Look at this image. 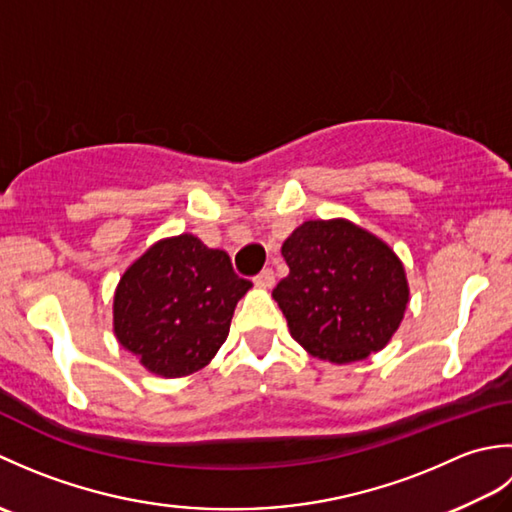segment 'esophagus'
<instances>
[{
	"mask_svg": "<svg viewBox=\"0 0 512 512\" xmlns=\"http://www.w3.org/2000/svg\"><path fill=\"white\" fill-rule=\"evenodd\" d=\"M255 284L259 286V288H264V290H268V288H273L275 286V273L270 268H264L262 273H259L257 277H255Z\"/></svg>",
	"mask_w": 512,
	"mask_h": 512,
	"instance_id": "esophagus-1",
	"label": "esophagus"
}]
</instances>
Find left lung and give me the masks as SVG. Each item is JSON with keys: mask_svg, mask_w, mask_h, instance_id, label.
Instances as JSON below:
<instances>
[{"mask_svg": "<svg viewBox=\"0 0 512 512\" xmlns=\"http://www.w3.org/2000/svg\"><path fill=\"white\" fill-rule=\"evenodd\" d=\"M290 273L273 290L290 336L334 365L365 361L400 328L409 284L400 257L358 224L308 220L281 246Z\"/></svg>", "mask_w": 512, "mask_h": 512, "instance_id": "1", "label": "left lung"}]
</instances>
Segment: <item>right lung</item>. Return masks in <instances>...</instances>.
Wrapping results in <instances>:
<instances>
[{"label":"right lung","mask_w":512,"mask_h":512,"mask_svg":"<svg viewBox=\"0 0 512 512\" xmlns=\"http://www.w3.org/2000/svg\"><path fill=\"white\" fill-rule=\"evenodd\" d=\"M250 286L198 235L158 239L118 281L114 336L147 372L191 376L213 361Z\"/></svg>","instance_id":"add662e5"}]
</instances>
